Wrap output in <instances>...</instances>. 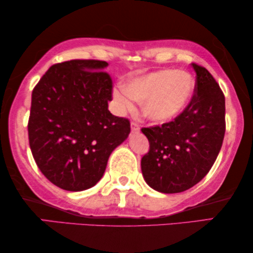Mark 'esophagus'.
I'll return each instance as SVG.
<instances>
[{
  "label": "esophagus",
  "instance_id": "esophagus-1",
  "mask_svg": "<svg viewBox=\"0 0 253 253\" xmlns=\"http://www.w3.org/2000/svg\"><path fill=\"white\" fill-rule=\"evenodd\" d=\"M139 130H140L139 124H138L137 122H134V121H132V122H131V131H132V132H138Z\"/></svg>",
  "mask_w": 253,
  "mask_h": 253
}]
</instances>
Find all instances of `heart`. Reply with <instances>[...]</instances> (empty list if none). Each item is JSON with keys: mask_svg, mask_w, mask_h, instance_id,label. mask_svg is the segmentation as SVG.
<instances>
[{"mask_svg": "<svg viewBox=\"0 0 253 253\" xmlns=\"http://www.w3.org/2000/svg\"><path fill=\"white\" fill-rule=\"evenodd\" d=\"M193 81L186 72L160 70L131 78L124 88L114 91V99L121 110H132L134 101L143 102L145 117L165 122L179 115L191 99Z\"/></svg>", "mask_w": 253, "mask_h": 253, "instance_id": "b5f03b06", "label": "heart"}]
</instances>
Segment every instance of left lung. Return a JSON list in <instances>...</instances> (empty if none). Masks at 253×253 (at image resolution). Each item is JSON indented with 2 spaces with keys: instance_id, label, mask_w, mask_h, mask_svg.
Returning a JSON list of instances; mask_svg holds the SVG:
<instances>
[{
  "instance_id": "8db88e82",
  "label": "left lung",
  "mask_w": 253,
  "mask_h": 253,
  "mask_svg": "<svg viewBox=\"0 0 253 253\" xmlns=\"http://www.w3.org/2000/svg\"><path fill=\"white\" fill-rule=\"evenodd\" d=\"M196 84L183 112L162 126L141 127L150 150L141 171L151 188L177 193L205 177L215 162L226 132L224 94L206 68L192 63Z\"/></svg>"
}]
</instances>
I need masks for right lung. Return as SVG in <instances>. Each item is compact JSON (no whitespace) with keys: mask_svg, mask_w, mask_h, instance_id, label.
Segmentation results:
<instances>
[{"mask_svg":"<svg viewBox=\"0 0 253 253\" xmlns=\"http://www.w3.org/2000/svg\"><path fill=\"white\" fill-rule=\"evenodd\" d=\"M99 60H71L48 69L34 86L29 141L38 168L67 191L94 186L130 121L108 110L113 81Z\"/></svg>","mask_w":253,"mask_h":253,"instance_id":"1","label":"right lung"}]
</instances>
